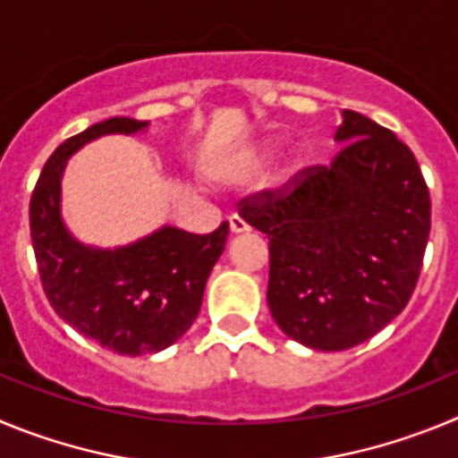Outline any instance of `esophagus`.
Here are the masks:
<instances>
[{
  "label": "esophagus",
  "instance_id": "34e87169",
  "mask_svg": "<svg viewBox=\"0 0 458 458\" xmlns=\"http://www.w3.org/2000/svg\"><path fill=\"white\" fill-rule=\"evenodd\" d=\"M229 229H232V233H245L250 232V225L241 216H232L229 217Z\"/></svg>",
  "mask_w": 458,
  "mask_h": 458
}]
</instances>
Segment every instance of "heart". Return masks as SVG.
Here are the masks:
<instances>
[{
	"label": "heart",
	"mask_w": 458,
	"mask_h": 458,
	"mask_svg": "<svg viewBox=\"0 0 458 458\" xmlns=\"http://www.w3.org/2000/svg\"><path fill=\"white\" fill-rule=\"evenodd\" d=\"M268 153H270V148H261V151L252 157V167H259V165L264 163L266 157H268Z\"/></svg>",
	"instance_id": "obj_1"
}]
</instances>
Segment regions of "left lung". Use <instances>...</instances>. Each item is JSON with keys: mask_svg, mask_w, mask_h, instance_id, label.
Returning a JSON list of instances; mask_svg holds the SVG:
<instances>
[{"mask_svg": "<svg viewBox=\"0 0 458 458\" xmlns=\"http://www.w3.org/2000/svg\"><path fill=\"white\" fill-rule=\"evenodd\" d=\"M327 167L241 201L266 233L268 307L282 333L317 351L367 342L411 301L431 232V199L411 148L344 109Z\"/></svg>", "mask_w": 458, "mask_h": 458, "instance_id": "left-lung-1", "label": "left lung"}]
</instances>
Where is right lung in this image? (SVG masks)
<instances>
[{"mask_svg":"<svg viewBox=\"0 0 458 458\" xmlns=\"http://www.w3.org/2000/svg\"><path fill=\"white\" fill-rule=\"evenodd\" d=\"M148 121L114 116L56 147L30 201L40 284L55 311L84 337L119 355H147L183 337L201 310L206 279L225 250L229 225L213 233L163 226L140 241L100 250L75 241L62 220L66 160L103 135H132Z\"/></svg>","mask_w":458,"mask_h":458,"instance_id":"right-lung-1","label":"right lung"}]
</instances>
